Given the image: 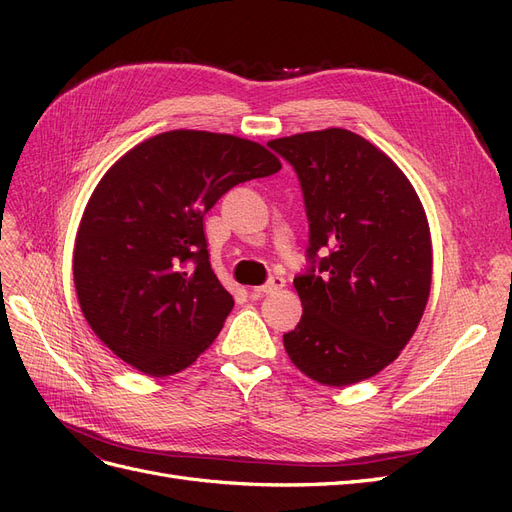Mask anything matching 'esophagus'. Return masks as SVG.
<instances>
[{"label":"esophagus","instance_id":"1","mask_svg":"<svg viewBox=\"0 0 512 512\" xmlns=\"http://www.w3.org/2000/svg\"><path fill=\"white\" fill-rule=\"evenodd\" d=\"M284 286H286V280H284V277L275 275V277H271V280H269L267 284H262V286H260V288H256L254 292H258V294H275V292H280Z\"/></svg>","mask_w":512,"mask_h":512}]
</instances>
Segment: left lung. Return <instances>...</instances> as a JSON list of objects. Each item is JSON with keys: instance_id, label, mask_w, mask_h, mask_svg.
<instances>
[{"instance_id": "obj_1", "label": "left lung", "mask_w": 512, "mask_h": 512, "mask_svg": "<svg viewBox=\"0 0 512 512\" xmlns=\"http://www.w3.org/2000/svg\"><path fill=\"white\" fill-rule=\"evenodd\" d=\"M269 147L297 170L309 222V267L294 277L303 316L284 348L320 384L367 380L397 359L423 318L425 209L399 166L350 130L303 132Z\"/></svg>"}]
</instances>
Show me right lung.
Here are the masks:
<instances>
[{"mask_svg": "<svg viewBox=\"0 0 512 512\" xmlns=\"http://www.w3.org/2000/svg\"><path fill=\"white\" fill-rule=\"evenodd\" d=\"M280 168L254 141L170 130L106 170L72 273L85 320L121 361L164 378L213 344L235 301L211 269L203 218L230 188Z\"/></svg>", "mask_w": 512, "mask_h": 512, "instance_id": "obj_1", "label": "right lung"}]
</instances>
